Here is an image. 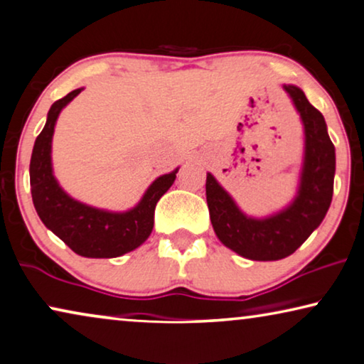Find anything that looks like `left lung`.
I'll use <instances>...</instances> for the list:
<instances>
[{
    "mask_svg": "<svg viewBox=\"0 0 364 364\" xmlns=\"http://www.w3.org/2000/svg\"><path fill=\"white\" fill-rule=\"evenodd\" d=\"M284 89L300 114L305 132L304 166L294 201L269 218H249L211 173L206 176L214 232L226 247L250 260H279L294 254L323 221L333 196L335 146L323 115L299 87L284 85Z\"/></svg>",
    "mask_w": 364,
    "mask_h": 364,
    "instance_id": "8db88e82",
    "label": "left lung"
}]
</instances>
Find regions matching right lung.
I'll use <instances>...</instances> for the list:
<instances>
[{"label": "right lung", "mask_w": 364, "mask_h": 364, "mask_svg": "<svg viewBox=\"0 0 364 364\" xmlns=\"http://www.w3.org/2000/svg\"><path fill=\"white\" fill-rule=\"evenodd\" d=\"M80 92L82 89L69 92L50 105L48 120L36 138L31 155V194L44 226L64 240L75 254L92 259L119 257L141 245L151 234L156 203L175 183L178 168L156 178L140 203L125 213L104 211L70 198L53 175L50 143L60 110Z\"/></svg>", "instance_id": "add662e5"}]
</instances>
